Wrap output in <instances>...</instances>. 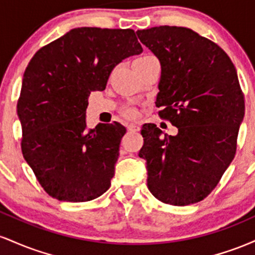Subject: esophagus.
I'll return each instance as SVG.
<instances>
[{"instance_id":"1","label":"esophagus","mask_w":255,"mask_h":255,"mask_svg":"<svg viewBox=\"0 0 255 255\" xmlns=\"http://www.w3.org/2000/svg\"><path fill=\"white\" fill-rule=\"evenodd\" d=\"M128 130L130 131H139L140 130V125L139 124H129L127 126Z\"/></svg>"}]
</instances>
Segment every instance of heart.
I'll return each instance as SVG.
<instances>
[{"label": "heart", "mask_w": 255, "mask_h": 255, "mask_svg": "<svg viewBox=\"0 0 255 255\" xmlns=\"http://www.w3.org/2000/svg\"><path fill=\"white\" fill-rule=\"evenodd\" d=\"M122 114H124V116H126V118L131 119L134 118V116H136V110L131 107H126L125 109L122 110Z\"/></svg>", "instance_id": "1"}]
</instances>
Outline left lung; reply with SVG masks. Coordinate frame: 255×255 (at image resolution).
<instances>
[{
  "label": "left lung",
  "mask_w": 255,
  "mask_h": 255,
  "mask_svg": "<svg viewBox=\"0 0 255 255\" xmlns=\"http://www.w3.org/2000/svg\"><path fill=\"white\" fill-rule=\"evenodd\" d=\"M137 38L160 62L156 105L177 127L168 135L142 126L147 187L162 203L184 206L203 200L233 162L245 116L238 73L222 48L191 28L159 26Z\"/></svg>",
  "instance_id": "8db88e82"
}]
</instances>
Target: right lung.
Instances as JSON below:
<instances>
[{
    "label": "right lung",
    "mask_w": 255,
    "mask_h": 255,
    "mask_svg": "<svg viewBox=\"0 0 255 255\" xmlns=\"http://www.w3.org/2000/svg\"><path fill=\"white\" fill-rule=\"evenodd\" d=\"M141 52L133 30L78 27L39 49L26 67L16 105L21 150L52 198L83 203L109 189L126 128L115 122L87 129L86 108L116 64Z\"/></svg>",
    "instance_id": "obj_1"
}]
</instances>
